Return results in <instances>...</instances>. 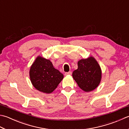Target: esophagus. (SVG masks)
<instances>
[{
  "label": "esophagus",
  "mask_w": 129,
  "mask_h": 129,
  "mask_svg": "<svg viewBox=\"0 0 129 129\" xmlns=\"http://www.w3.org/2000/svg\"><path fill=\"white\" fill-rule=\"evenodd\" d=\"M72 74V72H67L65 73V75H71Z\"/></svg>",
  "instance_id": "obj_1"
}]
</instances>
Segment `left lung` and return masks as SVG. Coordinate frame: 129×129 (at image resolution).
Listing matches in <instances>:
<instances>
[{"label": "left lung", "mask_w": 129, "mask_h": 129, "mask_svg": "<svg viewBox=\"0 0 129 129\" xmlns=\"http://www.w3.org/2000/svg\"><path fill=\"white\" fill-rule=\"evenodd\" d=\"M78 69L73 72V77L78 86L85 92L94 90L101 79V70L94 57L82 59L78 62Z\"/></svg>", "instance_id": "left-lung-1"}]
</instances>
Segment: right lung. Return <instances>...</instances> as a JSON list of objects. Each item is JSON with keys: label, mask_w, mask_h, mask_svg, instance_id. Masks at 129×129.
<instances>
[{"label": "right lung", "mask_w": 129, "mask_h": 129, "mask_svg": "<svg viewBox=\"0 0 129 129\" xmlns=\"http://www.w3.org/2000/svg\"><path fill=\"white\" fill-rule=\"evenodd\" d=\"M29 77L34 87L45 93L54 91L64 78L62 73L55 69L49 60L40 56L33 63Z\"/></svg>", "instance_id": "right-lung-1"}]
</instances>
